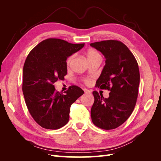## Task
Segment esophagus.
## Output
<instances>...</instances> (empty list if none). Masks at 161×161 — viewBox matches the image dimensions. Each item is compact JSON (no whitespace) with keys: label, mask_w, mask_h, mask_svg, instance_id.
Returning <instances> with one entry per match:
<instances>
[{"label":"esophagus","mask_w":161,"mask_h":161,"mask_svg":"<svg viewBox=\"0 0 161 161\" xmlns=\"http://www.w3.org/2000/svg\"><path fill=\"white\" fill-rule=\"evenodd\" d=\"M83 90H84L85 93H90V92H91V91L89 89H84Z\"/></svg>","instance_id":"1"}]
</instances>
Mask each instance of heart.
I'll return each mask as SVG.
<instances>
[{"mask_svg": "<svg viewBox=\"0 0 161 161\" xmlns=\"http://www.w3.org/2000/svg\"><path fill=\"white\" fill-rule=\"evenodd\" d=\"M86 56L87 60H88L89 62L94 61V60H101V56L100 54V53L95 49L89 50L88 52H86ZM73 57H74V56L72 55L67 58V60H66V64L67 65H69L70 64ZM86 81L87 82V80H86Z\"/></svg>", "mask_w": 161, "mask_h": 161, "instance_id": "b5f03b06", "label": "heart"}]
</instances>
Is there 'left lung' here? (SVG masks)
<instances>
[{"label":"left lung","mask_w":161,"mask_h":161,"mask_svg":"<svg viewBox=\"0 0 161 161\" xmlns=\"http://www.w3.org/2000/svg\"><path fill=\"white\" fill-rule=\"evenodd\" d=\"M90 45L106 59L96 86L110 91L108 98L92 92L95 101L91 110L92 121L101 129H115L128 119L135 108L140 84L138 62L120 41L105 40Z\"/></svg>","instance_id":"left-lung-1"}]
</instances>
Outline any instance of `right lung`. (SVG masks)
Instances as JSON below:
<instances>
[{"label":"right lung","mask_w":161,"mask_h":161,"mask_svg":"<svg viewBox=\"0 0 161 161\" xmlns=\"http://www.w3.org/2000/svg\"><path fill=\"white\" fill-rule=\"evenodd\" d=\"M84 46L49 38L29 53L23 66L22 90L29 112L42 128L57 130L65 125L71 105L83 95L84 91L74 85L60 93L53 83L66 75L67 58Z\"/></svg>","instance_id":"obj_1"}]
</instances>
